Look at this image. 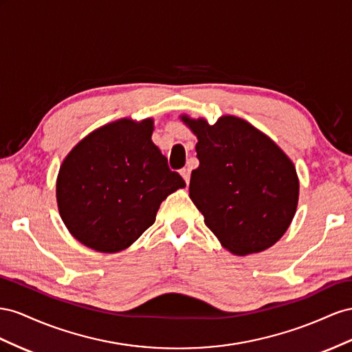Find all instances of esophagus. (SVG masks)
I'll return each instance as SVG.
<instances>
[{"label": "esophagus", "mask_w": 352, "mask_h": 352, "mask_svg": "<svg viewBox=\"0 0 352 352\" xmlns=\"http://www.w3.org/2000/svg\"><path fill=\"white\" fill-rule=\"evenodd\" d=\"M179 174L183 175L186 184H188V182H190V169L188 168H183L182 170H179Z\"/></svg>", "instance_id": "34e87169"}]
</instances>
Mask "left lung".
<instances>
[{
    "label": "left lung",
    "instance_id": "8db88e82",
    "mask_svg": "<svg viewBox=\"0 0 352 352\" xmlns=\"http://www.w3.org/2000/svg\"><path fill=\"white\" fill-rule=\"evenodd\" d=\"M183 120L199 140V166L188 190L206 227L236 255L273 246L298 205L299 182L290 159L240 118L224 116L214 125L187 116Z\"/></svg>",
    "mask_w": 352,
    "mask_h": 352
}]
</instances>
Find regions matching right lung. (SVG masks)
Here are the masks:
<instances>
[{
	"mask_svg": "<svg viewBox=\"0 0 352 352\" xmlns=\"http://www.w3.org/2000/svg\"><path fill=\"white\" fill-rule=\"evenodd\" d=\"M153 120L120 119L78 143L57 177V205L72 236L98 252H119L155 223L184 179L152 142Z\"/></svg>",
	"mask_w": 352,
	"mask_h": 352,
	"instance_id": "add662e5",
	"label": "right lung"
}]
</instances>
